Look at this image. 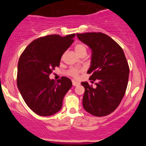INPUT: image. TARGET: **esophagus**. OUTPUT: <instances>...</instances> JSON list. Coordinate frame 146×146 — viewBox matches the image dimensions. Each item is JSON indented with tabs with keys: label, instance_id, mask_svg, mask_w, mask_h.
Returning a JSON list of instances; mask_svg holds the SVG:
<instances>
[{
	"label": "esophagus",
	"instance_id": "esophagus-1",
	"mask_svg": "<svg viewBox=\"0 0 146 146\" xmlns=\"http://www.w3.org/2000/svg\"><path fill=\"white\" fill-rule=\"evenodd\" d=\"M72 84H73V86H79V85L80 84V83L79 82L75 81V80H72Z\"/></svg>",
	"mask_w": 146,
	"mask_h": 146
}]
</instances>
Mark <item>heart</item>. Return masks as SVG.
Wrapping results in <instances>:
<instances>
[{
  "mask_svg": "<svg viewBox=\"0 0 146 146\" xmlns=\"http://www.w3.org/2000/svg\"><path fill=\"white\" fill-rule=\"evenodd\" d=\"M75 51L79 56H81L82 54H86V47L84 44L78 43L75 44ZM84 71V68L83 67H71V68L66 71V74L73 77L74 78H78L80 75V73Z\"/></svg>",
  "mask_w": 146,
  "mask_h": 146,
  "instance_id": "1",
  "label": "heart"
}]
</instances>
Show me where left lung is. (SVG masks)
<instances>
[{
	"label": "left lung",
	"mask_w": 146,
	"mask_h": 146,
	"mask_svg": "<svg viewBox=\"0 0 146 146\" xmlns=\"http://www.w3.org/2000/svg\"><path fill=\"white\" fill-rule=\"evenodd\" d=\"M78 39L92 50L91 65L87 71L95 87L82 82L83 107L95 117L109 115L121 103L128 82L129 66L124 52L103 33H77Z\"/></svg>",
	"instance_id": "left-lung-1"
}]
</instances>
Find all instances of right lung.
Returning a JSON list of instances; mask_svg holds the SVG:
<instances>
[{"label":"right lung","instance_id":"obj_1","mask_svg":"<svg viewBox=\"0 0 146 146\" xmlns=\"http://www.w3.org/2000/svg\"><path fill=\"white\" fill-rule=\"evenodd\" d=\"M75 33L64 37L48 35L31 42L18 64L17 85L26 104L40 116H50L61 109L71 80L62 77L57 83L49 75L60 66L62 56L73 42Z\"/></svg>","mask_w":146,"mask_h":146}]
</instances>
